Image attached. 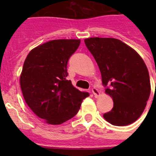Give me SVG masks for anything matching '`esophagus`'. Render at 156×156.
Wrapping results in <instances>:
<instances>
[{
    "instance_id": "1",
    "label": "esophagus",
    "mask_w": 156,
    "mask_h": 156,
    "mask_svg": "<svg viewBox=\"0 0 156 156\" xmlns=\"http://www.w3.org/2000/svg\"><path fill=\"white\" fill-rule=\"evenodd\" d=\"M91 90H92V93L94 94V95H95V98H97L98 96H100V91H99V90H98L97 88L93 87L92 89H91Z\"/></svg>"
}]
</instances>
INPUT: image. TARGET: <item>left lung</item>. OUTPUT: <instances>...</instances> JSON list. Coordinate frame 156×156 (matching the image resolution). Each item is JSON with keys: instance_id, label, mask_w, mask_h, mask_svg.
Masks as SVG:
<instances>
[{"instance_id": "8db88e82", "label": "left lung", "mask_w": 156, "mask_h": 156, "mask_svg": "<svg viewBox=\"0 0 156 156\" xmlns=\"http://www.w3.org/2000/svg\"><path fill=\"white\" fill-rule=\"evenodd\" d=\"M84 41L100 68L105 92L113 100V108L104 114V119L113 126L130 125L142 115L150 96L147 66L136 51L117 39Z\"/></svg>"}]
</instances>
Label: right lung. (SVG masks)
Here are the masks:
<instances>
[{"mask_svg": "<svg viewBox=\"0 0 156 156\" xmlns=\"http://www.w3.org/2000/svg\"><path fill=\"white\" fill-rule=\"evenodd\" d=\"M80 40H55L35 48L27 56L20 85L33 112L51 125H60L75 116L89 93L76 89L67 80L69 57Z\"/></svg>", "mask_w": 156, "mask_h": 156, "instance_id": "obj_1", "label": "right lung"}]
</instances>
